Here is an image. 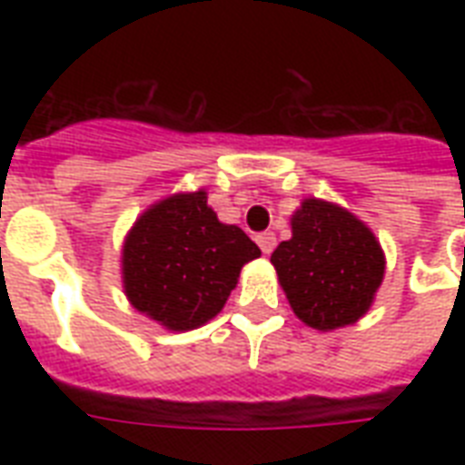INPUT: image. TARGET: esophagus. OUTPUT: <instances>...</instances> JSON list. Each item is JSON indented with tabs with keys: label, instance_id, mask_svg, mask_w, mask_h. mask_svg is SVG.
<instances>
[{
	"label": "esophagus",
	"instance_id": "34e87169",
	"mask_svg": "<svg viewBox=\"0 0 465 465\" xmlns=\"http://www.w3.org/2000/svg\"><path fill=\"white\" fill-rule=\"evenodd\" d=\"M255 241H258V246H261V251L262 253H272V251H275V243H277V239H275V233L272 232H265V233H258V236H255Z\"/></svg>",
	"mask_w": 465,
	"mask_h": 465
}]
</instances>
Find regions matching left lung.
Returning a JSON list of instances; mask_svg holds the SVG:
<instances>
[{
  "label": "left lung",
  "mask_w": 465,
  "mask_h": 465,
  "mask_svg": "<svg viewBox=\"0 0 465 465\" xmlns=\"http://www.w3.org/2000/svg\"><path fill=\"white\" fill-rule=\"evenodd\" d=\"M292 309L318 331L354 323L383 280L374 233L342 207L306 200L292 217V239L270 255Z\"/></svg>",
  "instance_id": "left-lung-1"
}]
</instances>
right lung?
<instances>
[{
  "label": "right lung",
  "instance_id": "obj_1",
  "mask_svg": "<svg viewBox=\"0 0 465 465\" xmlns=\"http://www.w3.org/2000/svg\"><path fill=\"white\" fill-rule=\"evenodd\" d=\"M261 248L239 226L222 224L207 195H173L144 212L123 248L125 294L171 331H193L226 304L241 268Z\"/></svg>",
  "mask_w": 465,
  "mask_h": 465
}]
</instances>
